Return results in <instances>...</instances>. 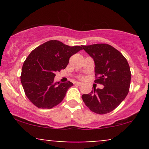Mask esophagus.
<instances>
[{"instance_id": "1", "label": "esophagus", "mask_w": 149, "mask_h": 149, "mask_svg": "<svg viewBox=\"0 0 149 149\" xmlns=\"http://www.w3.org/2000/svg\"><path fill=\"white\" fill-rule=\"evenodd\" d=\"M76 85H78V86H80V85H83V83H80V82H77V83H76Z\"/></svg>"}]
</instances>
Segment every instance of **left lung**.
<instances>
[{
    "label": "left lung",
    "mask_w": 149,
    "mask_h": 149,
    "mask_svg": "<svg viewBox=\"0 0 149 149\" xmlns=\"http://www.w3.org/2000/svg\"><path fill=\"white\" fill-rule=\"evenodd\" d=\"M93 59L96 83L102 89H94L82 99L92 112L105 114L112 111L125 99L131 80L130 68L124 56L111 45L94 44L82 45Z\"/></svg>",
    "instance_id": "left-lung-1"
}]
</instances>
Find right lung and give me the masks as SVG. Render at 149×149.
Listing matches in <instances>:
<instances>
[{
    "label": "right lung",
    "instance_id": "right-lung-1",
    "mask_svg": "<svg viewBox=\"0 0 149 149\" xmlns=\"http://www.w3.org/2000/svg\"><path fill=\"white\" fill-rule=\"evenodd\" d=\"M82 47L52 40L34 49L24 62L21 83L28 99L39 109H52L62 102L71 82H54L55 72L66 67Z\"/></svg>",
    "mask_w": 149,
    "mask_h": 149
}]
</instances>
